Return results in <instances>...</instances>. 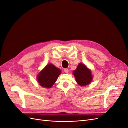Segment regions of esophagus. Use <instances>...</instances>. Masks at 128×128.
I'll list each match as a JSON object with an SVG mask.
<instances>
[{"label": "esophagus", "instance_id": "esophagus-1", "mask_svg": "<svg viewBox=\"0 0 128 128\" xmlns=\"http://www.w3.org/2000/svg\"><path fill=\"white\" fill-rule=\"evenodd\" d=\"M64 72L65 73L68 74V72H69V70H68V69L66 68V69H64Z\"/></svg>", "mask_w": 128, "mask_h": 128}]
</instances>
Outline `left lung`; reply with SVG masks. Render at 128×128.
<instances>
[{"label": "left lung", "instance_id": "1", "mask_svg": "<svg viewBox=\"0 0 128 128\" xmlns=\"http://www.w3.org/2000/svg\"><path fill=\"white\" fill-rule=\"evenodd\" d=\"M77 83L80 86H86L90 83L92 80V76L90 70L86 65L80 64L77 69L73 72Z\"/></svg>", "mask_w": 128, "mask_h": 128}]
</instances>
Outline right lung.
Segmentation results:
<instances>
[{"label":"right lung","instance_id":"add662e5","mask_svg":"<svg viewBox=\"0 0 128 128\" xmlns=\"http://www.w3.org/2000/svg\"><path fill=\"white\" fill-rule=\"evenodd\" d=\"M61 70L52 64H48L37 76L38 82L42 87L50 88L54 84Z\"/></svg>","mask_w":128,"mask_h":128}]
</instances>
